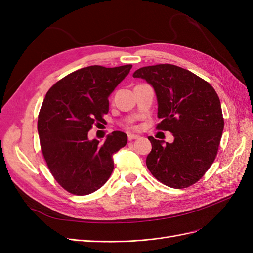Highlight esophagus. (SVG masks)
Listing matches in <instances>:
<instances>
[{"mask_svg":"<svg viewBox=\"0 0 253 253\" xmlns=\"http://www.w3.org/2000/svg\"><path fill=\"white\" fill-rule=\"evenodd\" d=\"M140 138V135H138V134H133V133H128V140L129 141H132V140H136V139H139Z\"/></svg>","mask_w":253,"mask_h":253,"instance_id":"obj_1","label":"esophagus"}]
</instances>
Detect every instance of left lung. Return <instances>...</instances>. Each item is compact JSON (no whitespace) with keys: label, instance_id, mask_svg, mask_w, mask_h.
<instances>
[{"label":"left lung","instance_id":"1","mask_svg":"<svg viewBox=\"0 0 253 253\" xmlns=\"http://www.w3.org/2000/svg\"><path fill=\"white\" fill-rule=\"evenodd\" d=\"M133 77L153 86L161 120L157 128L174 135L172 143L148 136L151 151L147 169L174 189L197 182L215 160L223 130L217 93L203 78L174 64L144 67Z\"/></svg>","mask_w":253,"mask_h":253}]
</instances>
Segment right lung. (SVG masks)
I'll return each mask as SVG.
<instances>
[{"label":"right lung","instance_id":"add662e5","mask_svg":"<svg viewBox=\"0 0 253 253\" xmlns=\"http://www.w3.org/2000/svg\"><path fill=\"white\" fill-rule=\"evenodd\" d=\"M131 68H83L46 93L38 117L41 150L56 181L72 194L83 196L102 187L113 170V155L127 144L122 131L108 134L102 144L89 140L88 131L109 111L108 97Z\"/></svg>","mask_w":253,"mask_h":253}]
</instances>
